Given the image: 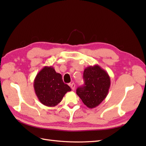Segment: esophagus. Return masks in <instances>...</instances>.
Wrapping results in <instances>:
<instances>
[{
	"label": "esophagus",
	"mask_w": 146,
	"mask_h": 146,
	"mask_svg": "<svg viewBox=\"0 0 146 146\" xmlns=\"http://www.w3.org/2000/svg\"><path fill=\"white\" fill-rule=\"evenodd\" d=\"M70 87L71 88V89L73 90H74L75 88V84L74 83H72L71 84H70Z\"/></svg>",
	"instance_id": "34e87169"
}]
</instances>
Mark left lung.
<instances>
[{
    "label": "left lung",
    "instance_id": "obj_1",
    "mask_svg": "<svg viewBox=\"0 0 146 146\" xmlns=\"http://www.w3.org/2000/svg\"><path fill=\"white\" fill-rule=\"evenodd\" d=\"M84 85L76 90V94L86 107L94 108L107 97L110 78L105 70L95 64L86 68L83 72Z\"/></svg>",
    "mask_w": 146,
    "mask_h": 146
}]
</instances>
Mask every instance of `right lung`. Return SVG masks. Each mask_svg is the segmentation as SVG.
Segmentation results:
<instances>
[{
  "label": "right lung",
  "instance_id": "right-lung-1",
  "mask_svg": "<svg viewBox=\"0 0 146 146\" xmlns=\"http://www.w3.org/2000/svg\"><path fill=\"white\" fill-rule=\"evenodd\" d=\"M34 88L40 102L50 107L60 104L64 95L71 90L64 83L61 74L56 72L52 66H44L37 74Z\"/></svg>",
  "mask_w": 146,
  "mask_h": 146
}]
</instances>
